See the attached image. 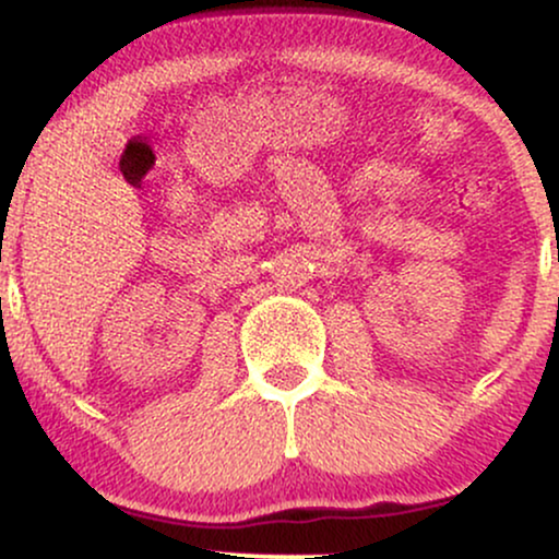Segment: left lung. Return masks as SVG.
<instances>
[{
    "instance_id": "left-lung-1",
    "label": "left lung",
    "mask_w": 559,
    "mask_h": 559,
    "mask_svg": "<svg viewBox=\"0 0 559 559\" xmlns=\"http://www.w3.org/2000/svg\"><path fill=\"white\" fill-rule=\"evenodd\" d=\"M557 260H559V258H557Z\"/></svg>"
}]
</instances>
